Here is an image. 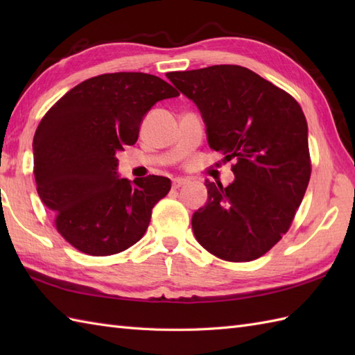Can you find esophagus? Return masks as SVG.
<instances>
[{"instance_id":"1","label":"esophagus","mask_w":355,"mask_h":355,"mask_svg":"<svg viewBox=\"0 0 355 355\" xmlns=\"http://www.w3.org/2000/svg\"><path fill=\"white\" fill-rule=\"evenodd\" d=\"M186 183H187V178H183V177H177V178L172 180V186L175 187V189H178V187L184 186Z\"/></svg>"}]
</instances>
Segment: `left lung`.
Segmentation results:
<instances>
[{
  "label": "left lung",
  "mask_w": 355,
  "mask_h": 355,
  "mask_svg": "<svg viewBox=\"0 0 355 355\" xmlns=\"http://www.w3.org/2000/svg\"><path fill=\"white\" fill-rule=\"evenodd\" d=\"M166 78L197 105L209 146L224 162L235 160L229 186L206 180L207 202L192 215L195 238L224 261L258 259L288 230L310 182L302 108L245 67L212 65Z\"/></svg>",
  "instance_id": "8db88e82"
}]
</instances>
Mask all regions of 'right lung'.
I'll list each match as a JSON object with an SVG mask.
<instances>
[{
	"label": "right lung",
	"instance_id": "1",
	"mask_svg": "<svg viewBox=\"0 0 355 355\" xmlns=\"http://www.w3.org/2000/svg\"><path fill=\"white\" fill-rule=\"evenodd\" d=\"M177 96L154 74H101L71 88L42 117L33 137L36 191L79 252L114 254L145 235L171 180L120 178L116 154L137 141L157 102Z\"/></svg>",
	"mask_w": 355,
	"mask_h": 355
}]
</instances>
